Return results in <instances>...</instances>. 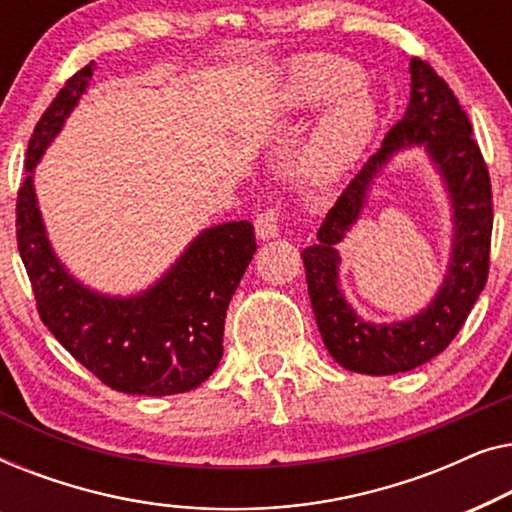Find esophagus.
I'll return each mask as SVG.
<instances>
[{
    "instance_id": "34e87169",
    "label": "esophagus",
    "mask_w": 512,
    "mask_h": 512,
    "mask_svg": "<svg viewBox=\"0 0 512 512\" xmlns=\"http://www.w3.org/2000/svg\"><path fill=\"white\" fill-rule=\"evenodd\" d=\"M282 205H268L256 214V235L261 240H272L279 233V221H282Z\"/></svg>"
}]
</instances>
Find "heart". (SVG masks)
Instances as JSON below:
<instances>
[{
    "instance_id": "1",
    "label": "heart",
    "mask_w": 512,
    "mask_h": 512,
    "mask_svg": "<svg viewBox=\"0 0 512 512\" xmlns=\"http://www.w3.org/2000/svg\"><path fill=\"white\" fill-rule=\"evenodd\" d=\"M356 81L349 65L310 60L300 67L296 97L303 104H319L345 93ZM375 128V107L368 97L349 95L328 109L305 151V167L312 177L326 179L345 170L363 151Z\"/></svg>"
}]
</instances>
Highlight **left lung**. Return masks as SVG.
Returning a JSON list of instances; mask_svg holds the SVG:
<instances>
[{"instance_id":"1","label":"left lung","mask_w":512,"mask_h":512,"mask_svg":"<svg viewBox=\"0 0 512 512\" xmlns=\"http://www.w3.org/2000/svg\"><path fill=\"white\" fill-rule=\"evenodd\" d=\"M412 93L405 116L384 137L328 209L317 244L303 249L307 291L324 345L342 368L366 375H396L438 356L457 338L485 289L492 247V181L466 111L429 62H410ZM424 143L444 172L455 205V249L451 272L434 303L403 325L373 327L355 317L337 289V243L365 201L367 186L391 152Z\"/></svg>"}]
</instances>
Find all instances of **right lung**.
I'll list each match as a JSON object with an SVG mask.
<instances>
[{
	"label": "right lung",
	"instance_id": "1",
	"mask_svg": "<svg viewBox=\"0 0 512 512\" xmlns=\"http://www.w3.org/2000/svg\"><path fill=\"white\" fill-rule=\"evenodd\" d=\"M90 79L93 62L69 76L39 118L27 146V172ZM16 240L37 312L55 340L102 384L139 396L184 394L214 373L223 356L228 303L256 254L249 221L223 223L205 230L142 296H97L74 282L48 247L30 174L18 188Z\"/></svg>",
	"mask_w": 512,
	"mask_h": 512
}]
</instances>
